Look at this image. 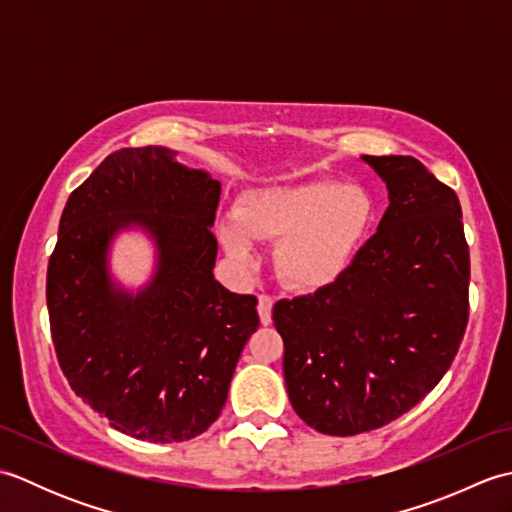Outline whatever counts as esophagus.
<instances>
[{"label":"esophagus","mask_w":512,"mask_h":512,"mask_svg":"<svg viewBox=\"0 0 512 512\" xmlns=\"http://www.w3.org/2000/svg\"><path fill=\"white\" fill-rule=\"evenodd\" d=\"M273 306H275V299L270 295H259V303H257V312H259V321L264 325H268L273 321Z\"/></svg>","instance_id":"esophagus-1"}]
</instances>
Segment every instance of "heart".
<instances>
[{
	"instance_id": "heart-1",
	"label": "heart",
	"mask_w": 512,
	"mask_h": 512,
	"mask_svg": "<svg viewBox=\"0 0 512 512\" xmlns=\"http://www.w3.org/2000/svg\"><path fill=\"white\" fill-rule=\"evenodd\" d=\"M374 222V200L358 184L310 180L244 193L220 239L235 262L250 266L253 239H277L273 264L297 288L330 284L350 266Z\"/></svg>"
}]
</instances>
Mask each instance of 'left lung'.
I'll use <instances>...</instances> for the list:
<instances>
[{
    "instance_id": "obj_1",
    "label": "left lung",
    "mask_w": 512,
    "mask_h": 512,
    "mask_svg": "<svg viewBox=\"0 0 512 512\" xmlns=\"http://www.w3.org/2000/svg\"><path fill=\"white\" fill-rule=\"evenodd\" d=\"M389 206L352 264L273 308L297 416L325 436L385 427L447 374L469 323L458 195L413 156H363Z\"/></svg>"
}]
</instances>
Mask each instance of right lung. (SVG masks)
Instances as JSON below:
<instances>
[{
	"mask_svg": "<svg viewBox=\"0 0 512 512\" xmlns=\"http://www.w3.org/2000/svg\"><path fill=\"white\" fill-rule=\"evenodd\" d=\"M220 191L149 145L114 151L65 202L46 279L54 352L74 394L132 438L165 444L209 429L259 328L257 299L213 277ZM127 223L159 244L157 277L136 298L104 266Z\"/></svg>",
	"mask_w": 512,
	"mask_h": 512,
	"instance_id": "1",
	"label": "right lung"
}]
</instances>
